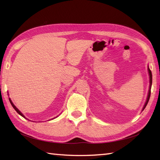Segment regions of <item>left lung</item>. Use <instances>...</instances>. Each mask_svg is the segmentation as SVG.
Returning <instances> with one entry per match:
<instances>
[{"label": "left lung", "instance_id": "8db88e82", "mask_svg": "<svg viewBox=\"0 0 160 160\" xmlns=\"http://www.w3.org/2000/svg\"><path fill=\"white\" fill-rule=\"evenodd\" d=\"M148 73H149V76H150V89H149V91H148V97H147V102H146V103L144 104V106L143 107V109H142V111H143L145 107H147V105L148 102V100H149V98H150V96H151V84H152V73H151V71L150 70V69L149 68H148Z\"/></svg>", "mask_w": 160, "mask_h": 160}]
</instances>
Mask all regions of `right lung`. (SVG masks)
Instances as JSON below:
<instances>
[{"mask_svg":"<svg viewBox=\"0 0 160 160\" xmlns=\"http://www.w3.org/2000/svg\"><path fill=\"white\" fill-rule=\"evenodd\" d=\"M9 101H10V103H11V104H12V107H13V108H14V109L16 110V111L17 112V113H18L19 115H21V116H22V117H23V118H25V116H24V115H23V114H22V113H21V112H20V111H19V110L18 109V108H16V107H15V105H14V104H13L12 103V102L11 101V100H10V99H9Z\"/></svg>","mask_w":160,"mask_h":160,"instance_id":"1","label":"right lung"}]
</instances>
